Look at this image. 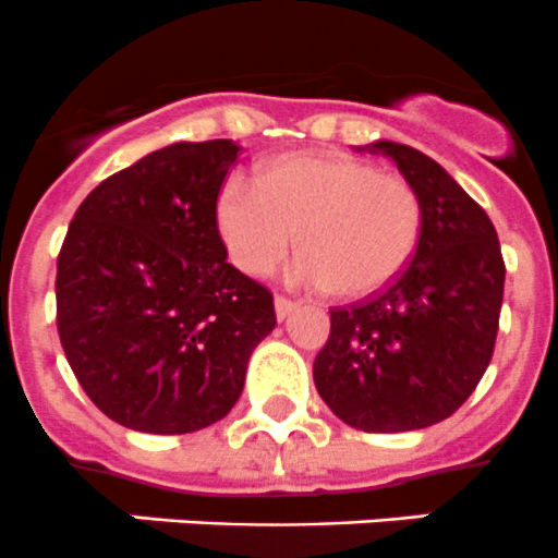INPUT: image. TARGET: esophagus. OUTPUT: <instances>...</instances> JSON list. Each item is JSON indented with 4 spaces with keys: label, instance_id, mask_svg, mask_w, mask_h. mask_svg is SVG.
<instances>
[{
    "label": "esophagus",
    "instance_id": "1",
    "mask_svg": "<svg viewBox=\"0 0 558 558\" xmlns=\"http://www.w3.org/2000/svg\"><path fill=\"white\" fill-rule=\"evenodd\" d=\"M294 311H296V302L294 300H289V296H283V294L275 296V315H278V320L289 318V315L294 313Z\"/></svg>",
    "mask_w": 558,
    "mask_h": 558
}]
</instances>
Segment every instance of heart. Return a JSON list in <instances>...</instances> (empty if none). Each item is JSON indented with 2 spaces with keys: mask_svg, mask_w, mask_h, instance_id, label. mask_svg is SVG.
Masks as SVG:
<instances>
[{
  "mask_svg": "<svg viewBox=\"0 0 558 558\" xmlns=\"http://www.w3.org/2000/svg\"><path fill=\"white\" fill-rule=\"evenodd\" d=\"M216 218L232 262L253 278L275 272L300 232V280L345 300L386 291L424 232L418 191L345 154L280 156L258 170L256 185L229 180Z\"/></svg>",
  "mask_w": 558,
  "mask_h": 558,
  "instance_id": "obj_1",
  "label": "heart"
}]
</instances>
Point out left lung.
<instances>
[{"instance_id":"left-lung-1","label":"left lung","mask_w":558,"mask_h":558,"mask_svg":"<svg viewBox=\"0 0 558 558\" xmlns=\"http://www.w3.org/2000/svg\"><path fill=\"white\" fill-rule=\"evenodd\" d=\"M367 150L393 159L418 191L424 232L386 291L331 307L313 380L348 426L393 435L440 424L481 384L497 342L505 262L492 218L435 159L388 140Z\"/></svg>"}]
</instances>
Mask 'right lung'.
<instances>
[{"instance_id": "1", "label": "right lung", "mask_w": 558, "mask_h": 558, "mask_svg": "<svg viewBox=\"0 0 558 558\" xmlns=\"http://www.w3.org/2000/svg\"><path fill=\"white\" fill-rule=\"evenodd\" d=\"M240 145L174 143L102 180L56 264V324L77 384L116 424L189 435L221 421L272 294L227 262L216 202Z\"/></svg>"}]
</instances>
